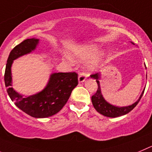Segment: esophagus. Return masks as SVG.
Listing matches in <instances>:
<instances>
[{
    "label": "esophagus",
    "mask_w": 152,
    "mask_h": 152,
    "mask_svg": "<svg viewBox=\"0 0 152 152\" xmlns=\"http://www.w3.org/2000/svg\"><path fill=\"white\" fill-rule=\"evenodd\" d=\"M86 76L85 73H80V74L79 75V77H78V81H79V83H83V82H85V80H86Z\"/></svg>",
    "instance_id": "34e87169"
}]
</instances>
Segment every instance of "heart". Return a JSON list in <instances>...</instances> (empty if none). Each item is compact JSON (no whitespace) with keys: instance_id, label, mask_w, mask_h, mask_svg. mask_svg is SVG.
<instances>
[{"instance_id":"b5f03b06","label":"heart","mask_w":152,"mask_h":152,"mask_svg":"<svg viewBox=\"0 0 152 152\" xmlns=\"http://www.w3.org/2000/svg\"><path fill=\"white\" fill-rule=\"evenodd\" d=\"M98 50H99V47L98 45H94V44H90V45H86L79 47V48L75 50L74 54L75 57L78 59L86 60L96 54L98 52ZM102 57H103V54H98L95 59L88 64V69L91 70L95 69L99 64L100 61H102Z\"/></svg>"}]
</instances>
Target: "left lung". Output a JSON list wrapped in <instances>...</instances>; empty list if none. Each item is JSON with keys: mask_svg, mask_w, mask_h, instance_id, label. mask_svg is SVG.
I'll list each match as a JSON object with an SVG mask.
<instances>
[{"mask_svg": "<svg viewBox=\"0 0 152 152\" xmlns=\"http://www.w3.org/2000/svg\"><path fill=\"white\" fill-rule=\"evenodd\" d=\"M131 43L134 45L133 42H131ZM101 75H102L101 73H97L94 75H91V78L95 79L97 82V84H98L97 92L91 97V102H92V104L95 110L103 116L107 117H120V116L125 115V114L128 113L129 112H130L137 105V104L139 103L141 98L143 95V93H144L145 88H144L142 92V94L139 96V99L135 103L132 104L124 107L115 106V105L111 104L107 102L106 100L104 99V98L103 95H102V88H101L99 82L100 79H101ZM146 79H147V75H146Z\"/></svg>", "mask_w": 152, "mask_h": 152, "instance_id": "obj_1", "label": "left lung"}]
</instances>
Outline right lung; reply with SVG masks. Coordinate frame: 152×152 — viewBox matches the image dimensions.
<instances>
[{
  "mask_svg": "<svg viewBox=\"0 0 152 152\" xmlns=\"http://www.w3.org/2000/svg\"><path fill=\"white\" fill-rule=\"evenodd\" d=\"M39 39L32 38L23 41L10 51L4 74L7 91L18 108L35 118H45L60 111L66 104L73 88L78 85L76 73H54L43 89L36 94L25 96L13 88L11 67L13 61L36 49Z\"/></svg>",
  "mask_w": 152,
  "mask_h": 152,
  "instance_id": "right-lung-1",
  "label": "right lung"
}]
</instances>
